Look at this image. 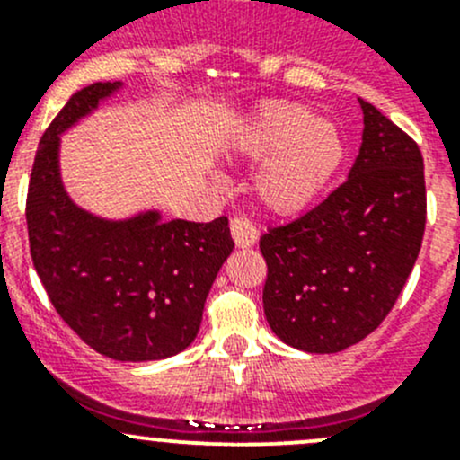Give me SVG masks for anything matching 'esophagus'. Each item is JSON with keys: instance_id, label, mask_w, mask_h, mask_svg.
<instances>
[{"instance_id": "obj_1", "label": "esophagus", "mask_w": 460, "mask_h": 460, "mask_svg": "<svg viewBox=\"0 0 460 460\" xmlns=\"http://www.w3.org/2000/svg\"><path fill=\"white\" fill-rule=\"evenodd\" d=\"M231 238H234L235 247L247 249L258 243V229L247 220V217H234L231 220Z\"/></svg>"}]
</instances>
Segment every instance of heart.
Listing matches in <instances>:
<instances>
[{"mask_svg":"<svg viewBox=\"0 0 460 460\" xmlns=\"http://www.w3.org/2000/svg\"><path fill=\"white\" fill-rule=\"evenodd\" d=\"M229 151L258 162L252 191L260 207L278 217L309 211L341 173L347 157L342 131L296 102H264L244 118Z\"/></svg>","mask_w":460,"mask_h":460,"instance_id":"heart-1","label":"heart"}]
</instances>
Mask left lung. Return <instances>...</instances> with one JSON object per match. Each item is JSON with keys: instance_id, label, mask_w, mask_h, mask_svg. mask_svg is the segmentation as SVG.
<instances>
[{"instance_id": "left-lung-1", "label": "left lung", "mask_w": 460, "mask_h": 460, "mask_svg": "<svg viewBox=\"0 0 460 460\" xmlns=\"http://www.w3.org/2000/svg\"><path fill=\"white\" fill-rule=\"evenodd\" d=\"M345 184L316 208L260 238L271 332L309 354L363 341L392 312L425 234L423 155L374 104Z\"/></svg>"}]
</instances>
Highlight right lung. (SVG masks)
I'll list each match as a JSON object with an SVG mask.
<instances>
[{"label": "right lung", "instance_id": "add662e5", "mask_svg": "<svg viewBox=\"0 0 460 460\" xmlns=\"http://www.w3.org/2000/svg\"><path fill=\"white\" fill-rule=\"evenodd\" d=\"M122 88L95 82L59 111L37 148L26 222L32 264L64 323L102 356L144 363L196 341L234 240L225 216L166 222L160 208H144L104 217L73 200L59 166L62 136Z\"/></svg>", "mask_w": 460, "mask_h": 460}]
</instances>
